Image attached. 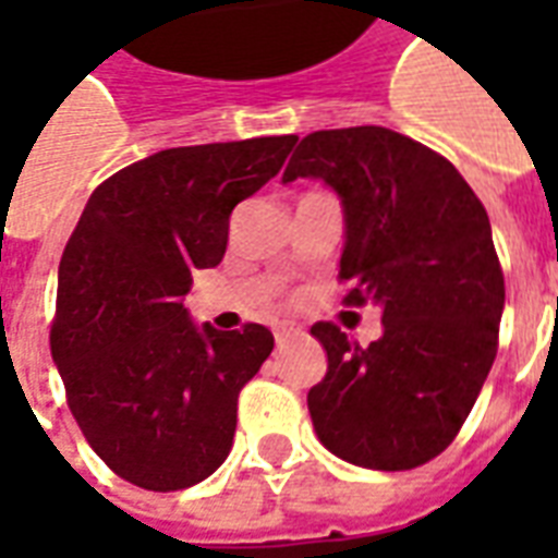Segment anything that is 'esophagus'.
<instances>
[{
	"mask_svg": "<svg viewBox=\"0 0 558 558\" xmlns=\"http://www.w3.org/2000/svg\"><path fill=\"white\" fill-rule=\"evenodd\" d=\"M292 338H295V328H290V326H280L278 331H275V340H278V347L290 343Z\"/></svg>",
	"mask_w": 558,
	"mask_h": 558,
	"instance_id": "obj_1",
	"label": "esophagus"
}]
</instances>
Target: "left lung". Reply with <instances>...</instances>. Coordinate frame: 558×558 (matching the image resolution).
<instances>
[{
	"mask_svg": "<svg viewBox=\"0 0 558 558\" xmlns=\"http://www.w3.org/2000/svg\"><path fill=\"white\" fill-rule=\"evenodd\" d=\"M295 179L338 194L347 302L383 311L371 347L311 328L328 355L307 391L316 436L355 466H421L451 445L496 359L505 280L490 218L454 163L379 125L307 134L283 170Z\"/></svg>",
	"mask_w": 558,
	"mask_h": 558,
	"instance_id": "left-lung-1",
	"label": "left lung"
}]
</instances>
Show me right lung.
<instances>
[{"mask_svg": "<svg viewBox=\"0 0 558 558\" xmlns=\"http://www.w3.org/2000/svg\"><path fill=\"white\" fill-rule=\"evenodd\" d=\"M292 134L163 148L95 187L59 263L50 350L95 454L143 490L227 460L235 403L275 338L196 326L184 295L227 254L230 215L275 179Z\"/></svg>", "mask_w": 558, "mask_h": 558, "instance_id": "add662e5", "label": "right lung"}]
</instances>
